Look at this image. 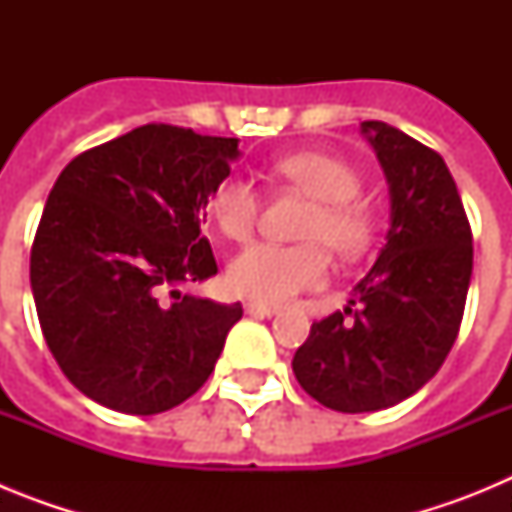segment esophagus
I'll list each match as a JSON object with an SVG mask.
<instances>
[{
    "mask_svg": "<svg viewBox=\"0 0 512 512\" xmlns=\"http://www.w3.org/2000/svg\"><path fill=\"white\" fill-rule=\"evenodd\" d=\"M246 312L253 318H274L279 312V307L264 305V302H246Z\"/></svg>",
    "mask_w": 512,
    "mask_h": 512,
    "instance_id": "34e87169",
    "label": "esophagus"
}]
</instances>
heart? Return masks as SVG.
<instances>
[{"label": "heart", "mask_w": 512, "mask_h": 512, "mask_svg": "<svg viewBox=\"0 0 512 512\" xmlns=\"http://www.w3.org/2000/svg\"><path fill=\"white\" fill-rule=\"evenodd\" d=\"M279 182L310 197L295 246L256 243L228 266V287L266 305L292 300L328 279V251L351 261L369 251L377 230L374 207L359 197L354 166L323 151H297L271 161ZM261 212V194L243 176H225L210 194V215L230 241H248Z\"/></svg>", "instance_id": "obj_1"}]
</instances>
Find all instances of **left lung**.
<instances>
[{"label":"left lung","instance_id":"8db88e82","mask_svg":"<svg viewBox=\"0 0 512 512\" xmlns=\"http://www.w3.org/2000/svg\"><path fill=\"white\" fill-rule=\"evenodd\" d=\"M361 133L390 184L387 243L346 310L312 323L292 359L302 390L338 413L415 395L459 336L472 279V228L443 158L387 122Z\"/></svg>","mask_w":512,"mask_h":512}]
</instances>
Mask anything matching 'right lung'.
I'll use <instances>...</instances> for the list:
<instances>
[{"label": "right lung", "instance_id": "right-lung-1", "mask_svg": "<svg viewBox=\"0 0 512 512\" xmlns=\"http://www.w3.org/2000/svg\"><path fill=\"white\" fill-rule=\"evenodd\" d=\"M238 156V138L151 122L89 148L56 179L30 287L53 359L89 400L156 415L212 374L243 307L179 287L217 274L200 225Z\"/></svg>", "mask_w": 512, "mask_h": 512}]
</instances>
